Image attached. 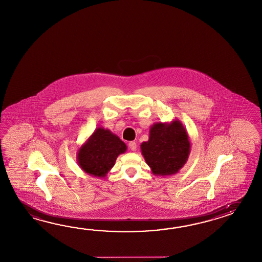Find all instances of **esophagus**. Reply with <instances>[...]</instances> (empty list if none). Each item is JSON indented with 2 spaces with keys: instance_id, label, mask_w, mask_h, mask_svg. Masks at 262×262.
<instances>
[{
  "instance_id": "obj_1",
  "label": "esophagus",
  "mask_w": 262,
  "mask_h": 262,
  "mask_svg": "<svg viewBox=\"0 0 262 262\" xmlns=\"http://www.w3.org/2000/svg\"><path fill=\"white\" fill-rule=\"evenodd\" d=\"M128 147L133 150V151H135L136 149H137V144L133 141V142H129V144H128Z\"/></svg>"
}]
</instances>
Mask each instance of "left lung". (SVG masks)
Here are the masks:
<instances>
[{"label":"left lung","mask_w":262,"mask_h":262,"mask_svg":"<svg viewBox=\"0 0 262 262\" xmlns=\"http://www.w3.org/2000/svg\"><path fill=\"white\" fill-rule=\"evenodd\" d=\"M142 155L152 174L161 177L180 172L191 152V142L186 128L179 119L171 122L154 123L148 141L141 144Z\"/></svg>","instance_id":"left-lung-1"}]
</instances>
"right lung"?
Returning a JSON list of instances; mask_svg holds the SVG:
<instances>
[{
	"label": "right lung",
	"mask_w": 262,
	"mask_h": 262,
	"mask_svg": "<svg viewBox=\"0 0 262 262\" xmlns=\"http://www.w3.org/2000/svg\"><path fill=\"white\" fill-rule=\"evenodd\" d=\"M127 151V145L117 134L99 127L77 152V163L81 170L96 178H105L117 157Z\"/></svg>",
	"instance_id": "obj_1"
}]
</instances>
